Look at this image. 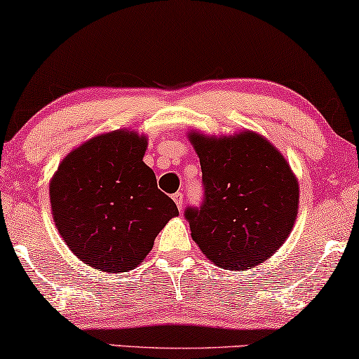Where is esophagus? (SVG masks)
<instances>
[{"label":"esophagus","instance_id":"obj_1","mask_svg":"<svg viewBox=\"0 0 359 359\" xmlns=\"http://www.w3.org/2000/svg\"><path fill=\"white\" fill-rule=\"evenodd\" d=\"M173 201L176 203V207H178V210H183V207H184L183 192H176V194H173Z\"/></svg>","mask_w":359,"mask_h":359}]
</instances>
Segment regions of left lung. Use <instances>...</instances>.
Wrapping results in <instances>:
<instances>
[{"label":"left lung","mask_w":359,"mask_h":359,"mask_svg":"<svg viewBox=\"0 0 359 359\" xmlns=\"http://www.w3.org/2000/svg\"><path fill=\"white\" fill-rule=\"evenodd\" d=\"M202 168L203 203L187 208L191 236L208 260L231 271L263 263L284 244L299 213V181L266 137L187 133Z\"/></svg>","instance_id":"1"}]
</instances>
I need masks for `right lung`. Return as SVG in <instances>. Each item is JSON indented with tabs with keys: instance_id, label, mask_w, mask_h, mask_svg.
<instances>
[{
	"instance_id": "right-lung-1",
	"label": "right lung",
	"mask_w": 359,
	"mask_h": 359,
	"mask_svg": "<svg viewBox=\"0 0 359 359\" xmlns=\"http://www.w3.org/2000/svg\"><path fill=\"white\" fill-rule=\"evenodd\" d=\"M147 137L115 130L88 140L49 181L54 223L79 260L104 273L136 268L178 208L142 162Z\"/></svg>"
}]
</instances>
